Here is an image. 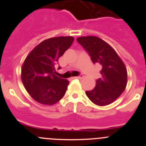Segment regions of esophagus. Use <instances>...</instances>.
<instances>
[{"mask_svg": "<svg viewBox=\"0 0 146 146\" xmlns=\"http://www.w3.org/2000/svg\"><path fill=\"white\" fill-rule=\"evenodd\" d=\"M83 74H80V75H79V76H76V77H75V78H78V79H82V78H83Z\"/></svg>", "mask_w": 146, "mask_h": 146, "instance_id": "esophagus-1", "label": "esophagus"}]
</instances>
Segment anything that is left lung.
<instances>
[{"label":"left lung","mask_w":146,"mask_h":146,"mask_svg":"<svg viewBox=\"0 0 146 146\" xmlns=\"http://www.w3.org/2000/svg\"><path fill=\"white\" fill-rule=\"evenodd\" d=\"M77 42L87 51L94 63L100 65L102 77L92 90L86 91L93 103L106 106L113 102L126 89L127 70L124 63L111 46L96 36L80 37Z\"/></svg>","instance_id":"obj_1"}]
</instances>
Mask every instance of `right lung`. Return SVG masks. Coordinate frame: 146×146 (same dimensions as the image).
Listing matches in <instances>:
<instances>
[{"label": "right lung", "instance_id": "add662e5", "mask_svg": "<svg viewBox=\"0 0 146 146\" xmlns=\"http://www.w3.org/2000/svg\"><path fill=\"white\" fill-rule=\"evenodd\" d=\"M74 39L71 36L46 39L36 46L24 61L22 81L29 95L39 103L52 105L64 96L69 81L56 76L54 66Z\"/></svg>", "mask_w": 146, "mask_h": 146}]
</instances>
